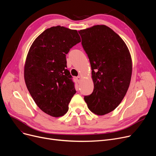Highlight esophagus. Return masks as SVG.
I'll list each match as a JSON object with an SVG mask.
<instances>
[{
  "label": "esophagus",
  "mask_w": 156,
  "mask_h": 156,
  "mask_svg": "<svg viewBox=\"0 0 156 156\" xmlns=\"http://www.w3.org/2000/svg\"><path fill=\"white\" fill-rule=\"evenodd\" d=\"M81 80H82V77H81L80 76H78L76 78V80H77V82H78V83H80V82Z\"/></svg>",
  "instance_id": "esophagus-1"
}]
</instances>
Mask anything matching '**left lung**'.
Masks as SVG:
<instances>
[{"instance_id": "left-lung-1", "label": "left lung", "mask_w": 156, "mask_h": 156, "mask_svg": "<svg viewBox=\"0 0 156 156\" xmlns=\"http://www.w3.org/2000/svg\"><path fill=\"white\" fill-rule=\"evenodd\" d=\"M89 58L93 92L84 97L89 109L98 115L114 110L126 96L132 75V59L127 45L105 25L78 31Z\"/></svg>"}]
</instances>
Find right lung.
Returning a JSON list of instances; mask_svg holds the SVG:
<instances>
[{"label": "right lung", "instance_id": "1", "mask_svg": "<svg viewBox=\"0 0 156 156\" xmlns=\"http://www.w3.org/2000/svg\"><path fill=\"white\" fill-rule=\"evenodd\" d=\"M80 41L76 30L58 25L41 34L29 49L24 66L25 84L37 106L50 116L66 114L76 92L66 56Z\"/></svg>", "mask_w": 156, "mask_h": 156}]
</instances>
